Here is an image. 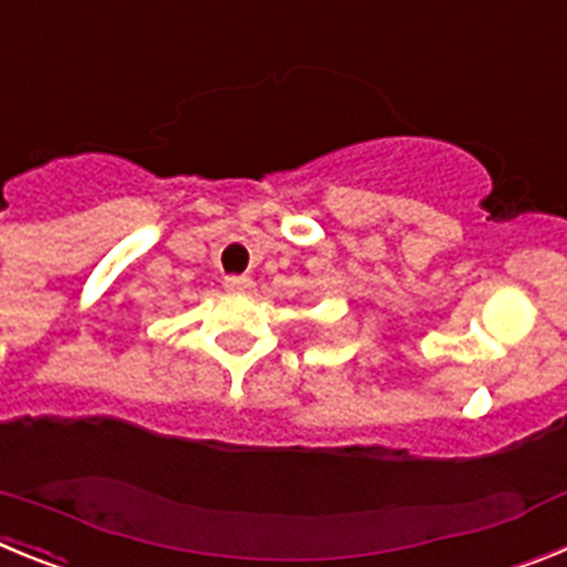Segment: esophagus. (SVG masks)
I'll return each instance as SVG.
<instances>
[{
  "mask_svg": "<svg viewBox=\"0 0 567 567\" xmlns=\"http://www.w3.org/2000/svg\"><path fill=\"white\" fill-rule=\"evenodd\" d=\"M224 287H227V292H252L255 280L247 278V275H227Z\"/></svg>",
  "mask_w": 567,
  "mask_h": 567,
  "instance_id": "esophagus-1",
  "label": "esophagus"
}]
</instances>
